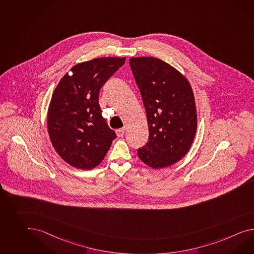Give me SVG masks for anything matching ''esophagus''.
Instances as JSON below:
<instances>
[{
	"label": "esophagus",
	"mask_w": 254,
	"mask_h": 254,
	"mask_svg": "<svg viewBox=\"0 0 254 254\" xmlns=\"http://www.w3.org/2000/svg\"><path fill=\"white\" fill-rule=\"evenodd\" d=\"M124 132H125V129L124 128H123V129H118L116 130V134H117L118 137L124 136Z\"/></svg>",
	"instance_id": "esophagus-1"
}]
</instances>
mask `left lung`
<instances>
[{"mask_svg": "<svg viewBox=\"0 0 254 254\" xmlns=\"http://www.w3.org/2000/svg\"><path fill=\"white\" fill-rule=\"evenodd\" d=\"M147 117L148 142L137 150L153 169H162L188 153L197 129L195 101L188 80L174 67L153 57L130 59Z\"/></svg>", "mask_w": 254, "mask_h": 254, "instance_id": "left-lung-1", "label": "left lung"}]
</instances>
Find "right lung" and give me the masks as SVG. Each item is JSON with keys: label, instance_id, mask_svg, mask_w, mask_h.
<instances>
[{"label": "right lung", "instance_id": "add662e5", "mask_svg": "<svg viewBox=\"0 0 254 254\" xmlns=\"http://www.w3.org/2000/svg\"><path fill=\"white\" fill-rule=\"evenodd\" d=\"M125 60L105 57L81 63L54 90L48 111L49 135L59 156L76 169L97 167L117 137L102 117L98 96Z\"/></svg>", "mask_w": 254, "mask_h": 254}]
</instances>
